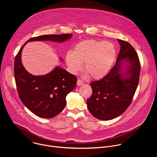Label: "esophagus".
Instances as JSON below:
<instances>
[{"label": "esophagus", "mask_w": 157, "mask_h": 157, "mask_svg": "<svg viewBox=\"0 0 157 157\" xmlns=\"http://www.w3.org/2000/svg\"><path fill=\"white\" fill-rule=\"evenodd\" d=\"M84 84V82L82 81V80H81V79H78V81H77V85L78 86H81V85H82Z\"/></svg>", "instance_id": "1"}]
</instances>
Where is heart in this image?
I'll return each instance as SVG.
<instances>
[{
    "instance_id": "1",
    "label": "heart",
    "mask_w": 157,
    "mask_h": 157,
    "mask_svg": "<svg viewBox=\"0 0 157 157\" xmlns=\"http://www.w3.org/2000/svg\"><path fill=\"white\" fill-rule=\"evenodd\" d=\"M116 57L114 44L102 40H86L78 43L73 53L69 52L66 60L71 71L76 74L82 69L93 79L105 76L110 70Z\"/></svg>"
}]
</instances>
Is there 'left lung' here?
I'll return each instance as SVG.
<instances>
[{
    "label": "left lung",
    "instance_id": "1",
    "mask_svg": "<svg viewBox=\"0 0 157 157\" xmlns=\"http://www.w3.org/2000/svg\"><path fill=\"white\" fill-rule=\"evenodd\" d=\"M121 46L115 66L100 80L90 83L93 94L87 101L91 114L108 121L123 114L132 102L139 84L140 63L131 44L117 40Z\"/></svg>",
    "mask_w": 157,
    "mask_h": 157
}]
</instances>
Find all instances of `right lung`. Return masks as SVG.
Returning a JSON list of instances; mask_svg holds the SVG:
<instances>
[{"instance_id":"add662e5","label":"right lung","mask_w":157,"mask_h":157,"mask_svg":"<svg viewBox=\"0 0 157 157\" xmlns=\"http://www.w3.org/2000/svg\"><path fill=\"white\" fill-rule=\"evenodd\" d=\"M72 36V34L45 35L32 38L21 47L15 56L14 77L19 98L32 113L40 117L52 118L61 113L66 106V96L76 87L77 78L59 66H56L47 75H32L22 64L21 51L27 42L52 41L62 43Z\"/></svg>"}]
</instances>
